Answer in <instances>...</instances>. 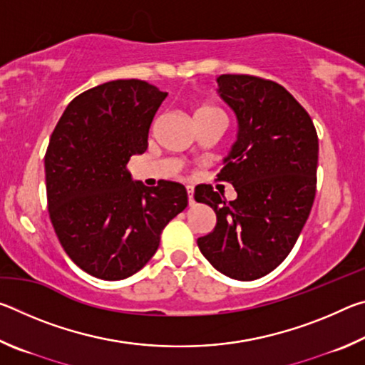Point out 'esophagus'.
Listing matches in <instances>:
<instances>
[{"label": "esophagus", "mask_w": 365, "mask_h": 365, "mask_svg": "<svg viewBox=\"0 0 365 365\" xmlns=\"http://www.w3.org/2000/svg\"><path fill=\"white\" fill-rule=\"evenodd\" d=\"M187 193H188L190 206H193L195 205V190H193V187H187Z\"/></svg>", "instance_id": "esophagus-1"}]
</instances>
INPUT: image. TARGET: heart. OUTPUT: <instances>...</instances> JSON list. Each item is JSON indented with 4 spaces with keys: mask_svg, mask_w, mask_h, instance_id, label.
<instances>
[{
    "mask_svg": "<svg viewBox=\"0 0 365 365\" xmlns=\"http://www.w3.org/2000/svg\"><path fill=\"white\" fill-rule=\"evenodd\" d=\"M217 114L222 115L220 110L215 106H211V104H200V106H196L193 113L195 119H201V117H207V115H217Z\"/></svg>",
    "mask_w": 365,
    "mask_h": 365,
    "instance_id": "1",
    "label": "heart"
}]
</instances>
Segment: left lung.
<instances>
[{
    "label": "left lung",
    "instance_id": "8db88e82",
    "mask_svg": "<svg viewBox=\"0 0 365 365\" xmlns=\"http://www.w3.org/2000/svg\"><path fill=\"white\" fill-rule=\"evenodd\" d=\"M217 83L238 122L217 180L232 183L237 200L227 201L211 185L195 188V200L217 217L197 246L224 275L256 280L285 261L309 217L319 138L307 110L282 85L243 73H224Z\"/></svg>",
    "mask_w": 365,
    "mask_h": 365
}]
</instances>
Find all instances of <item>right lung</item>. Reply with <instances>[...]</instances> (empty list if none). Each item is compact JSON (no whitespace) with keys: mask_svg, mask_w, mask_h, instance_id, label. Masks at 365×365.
Returning <instances> with one entry per match:
<instances>
[{"mask_svg":"<svg viewBox=\"0 0 365 365\" xmlns=\"http://www.w3.org/2000/svg\"><path fill=\"white\" fill-rule=\"evenodd\" d=\"M168 93L145 80H113L69 103L45 154L49 219L73 262L101 280L133 275L164 227L188 205L182 183L133 182L128 160L148 148Z\"/></svg>","mask_w":365,"mask_h":365,"instance_id":"right-lung-1","label":"right lung"}]
</instances>
